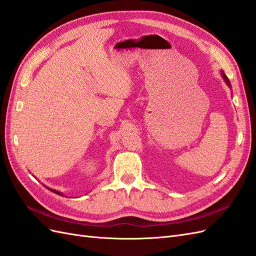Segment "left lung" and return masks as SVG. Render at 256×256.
Wrapping results in <instances>:
<instances>
[{"label": "left lung", "mask_w": 256, "mask_h": 256, "mask_svg": "<svg viewBox=\"0 0 256 256\" xmlns=\"http://www.w3.org/2000/svg\"><path fill=\"white\" fill-rule=\"evenodd\" d=\"M221 76H222V78H223V80H224V82H226V85H228V86L230 88L232 86H230V80L228 79V76H226V74H224L223 72H221Z\"/></svg>", "instance_id": "8db88e82"}]
</instances>
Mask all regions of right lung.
<instances>
[{
  "mask_svg": "<svg viewBox=\"0 0 256 256\" xmlns=\"http://www.w3.org/2000/svg\"><path fill=\"white\" fill-rule=\"evenodd\" d=\"M47 189L51 190V191H52V192H54V193H56V194H58V196H63V193H62V192H60V191H58V190H54V189H50V188H48V187H47Z\"/></svg>",
  "mask_w": 256,
  "mask_h": 256,
  "instance_id": "add662e5",
  "label": "right lung"
}]
</instances>
